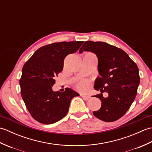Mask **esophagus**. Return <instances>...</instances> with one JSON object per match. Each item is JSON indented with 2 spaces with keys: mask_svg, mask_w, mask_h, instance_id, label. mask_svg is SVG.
<instances>
[{
  "mask_svg": "<svg viewBox=\"0 0 152 152\" xmlns=\"http://www.w3.org/2000/svg\"><path fill=\"white\" fill-rule=\"evenodd\" d=\"M82 96V97L84 99V100H86V101H88V100L90 98V96H88V95H81Z\"/></svg>",
  "mask_w": 152,
  "mask_h": 152,
  "instance_id": "34e87169",
  "label": "esophagus"
}]
</instances>
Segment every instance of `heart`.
Instances as JSON below:
<instances>
[{
    "mask_svg": "<svg viewBox=\"0 0 152 152\" xmlns=\"http://www.w3.org/2000/svg\"><path fill=\"white\" fill-rule=\"evenodd\" d=\"M89 86V83L87 80H82L77 84V88L80 91H86L88 89Z\"/></svg>",
    "mask_w": 152,
    "mask_h": 152,
    "instance_id": "b5f03b06",
    "label": "heart"
}]
</instances>
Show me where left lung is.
<instances>
[{
	"label": "left lung",
	"mask_w": 152,
	"mask_h": 152,
	"mask_svg": "<svg viewBox=\"0 0 152 152\" xmlns=\"http://www.w3.org/2000/svg\"><path fill=\"white\" fill-rule=\"evenodd\" d=\"M91 51L98 57L100 76L94 88L101 93L95 95L101 101V107L93 112L101 120L112 122L124 115L136 97L140 83L138 68L127 53L120 48L103 42L86 41L79 52ZM109 96L104 98L102 93Z\"/></svg>",
	"instance_id": "1"
}]
</instances>
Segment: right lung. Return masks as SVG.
Masks as SVG:
<instances>
[{
  "instance_id": "1",
  "label": "right lung",
  "mask_w": 152,
  "mask_h": 152,
  "mask_svg": "<svg viewBox=\"0 0 152 152\" xmlns=\"http://www.w3.org/2000/svg\"><path fill=\"white\" fill-rule=\"evenodd\" d=\"M83 41L61 42L46 45L37 50L25 63L19 80L21 95L35 120L43 124H54L63 118L70 103L79 94L70 88L54 92L56 76L63 70L68 55L79 50Z\"/></svg>"
}]
</instances>
